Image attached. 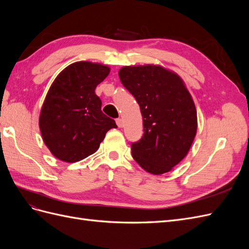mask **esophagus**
<instances>
[{
    "instance_id": "obj_1",
    "label": "esophagus",
    "mask_w": 249,
    "mask_h": 249,
    "mask_svg": "<svg viewBox=\"0 0 249 249\" xmlns=\"http://www.w3.org/2000/svg\"><path fill=\"white\" fill-rule=\"evenodd\" d=\"M116 124H117L118 127H123L124 126V122H123L122 118H117L116 119Z\"/></svg>"
}]
</instances>
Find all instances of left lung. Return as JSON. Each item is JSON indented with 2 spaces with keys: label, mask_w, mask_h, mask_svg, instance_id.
Returning <instances> with one entry per match:
<instances>
[{
  "label": "left lung",
  "mask_w": 249,
  "mask_h": 249,
  "mask_svg": "<svg viewBox=\"0 0 249 249\" xmlns=\"http://www.w3.org/2000/svg\"><path fill=\"white\" fill-rule=\"evenodd\" d=\"M118 74L143 118V136L132 143L134 160L152 175L170 171L187 156L196 135L190 92L178 73L161 65L124 66Z\"/></svg>",
  "instance_id": "left-lung-1"
}]
</instances>
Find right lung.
<instances>
[{
  "label": "right lung",
  "instance_id": "add662e5",
  "mask_svg": "<svg viewBox=\"0 0 249 249\" xmlns=\"http://www.w3.org/2000/svg\"><path fill=\"white\" fill-rule=\"evenodd\" d=\"M110 67L89 61L74 62L53 82L39 115L44 144L57 159L73 163L94 154L106 133L117 127L102 112L94 92Z\"/></svg>",
  "mask_w": 249,
  "mask_h": 249
}]
</instances>
